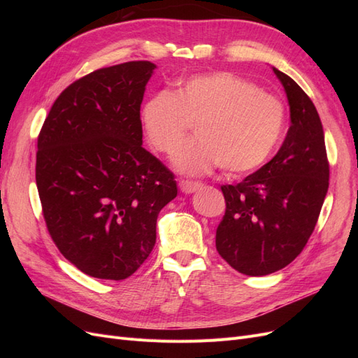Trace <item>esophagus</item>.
I'll return each instance as SVG.
<instances>
[{
	"label": "esophagus",
	"instance_id": "1",
	"mask_svg": "<svg viewBox=\"0 0 358 358\" xmlns=\"http://www.w3.org/2000/svg\"><path fill=\"white\" fill-rule=\"evenodd\" d=\"M203 187L201 182H196V180H180L179 182V188L182 192L185 194H191L194 191H197Z\"/></svg>",
	"mask_w": 358,
	"mask_h": 358
}]
</instances>
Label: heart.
Returning <instances> with one entry per match:
<instances>
[{"mask_svg":"<svg viewBox=\"0 0 358 358\" xmlns=\"http://www.w3.org/2000/svg\"><path fill=\"white\" fill-rule=\"evenodd\" d=\"M285 104L230 71L197 74L171 94L159 91L143 104L145 134L158 152L173 155L188 136L175 167L199 176L221 166L246 173L272 155L285 128Z\"/></svg>","mask_w":358,"mask_h":358,"instance_id":"1","label":"heart"}]
</instances>
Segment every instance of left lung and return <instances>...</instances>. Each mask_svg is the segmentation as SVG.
<instances>
[{"mask_svg":"<svg viewBox=\"0 0 358 358\" xmlns=\"http://www.w3.org/2000/svg\"><path fill=\"white\" fill-rule=\"evenodd\" d=\"M273 71L289 103L284 143L254 175L221 187L225 215L216 229V251L249 276L278 272L303 251L329 189L330 166L315 106L289 76Z\"/></svg>","mask_w":358,"mask_h":358,"instance_id":"left-lung-1","label":"left lung"}]
</instances>
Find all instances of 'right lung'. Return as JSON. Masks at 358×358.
<instances>
[{
    "label": "right lung",
    "instance_id": "obj_1",
    "mask_svg": "<svg viewBox=\"0 0 358 358\" xmlns=\"http://www.w3.org/2000/svg\"><path fill=\"white\" fill-rule=\"evenodd\" d=\"M155 70L129 61L73 82L37 138L36 182L59 252L92 278L121 280L145 263L175 175L142 146L140 106Z\"/></svg>",
    "mask_w": 358,
    "mask_h": 358
}]
</instances>
